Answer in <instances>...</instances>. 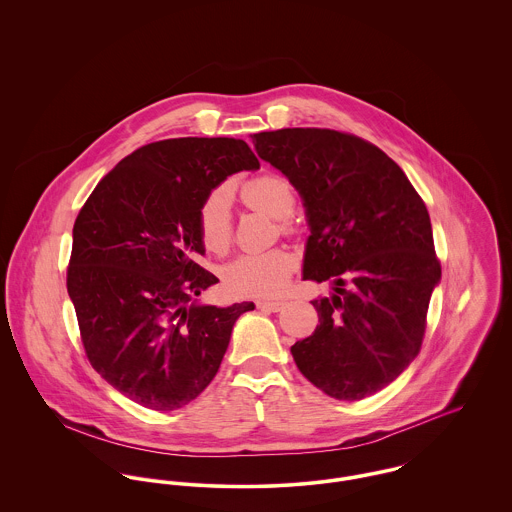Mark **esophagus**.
<instances>
[{
	"label": "esophagus",
	"instance_id": "1",
	"mask_svg": "<svg viewBox=\"0 0 512 512\" xmlns=\"http://www.w3.org/2000/svg\"><path fill=\"white\" fill-rule=\"evenodd\" d=\"M257 306L265 312H279L283 310L284 302L283 300H259Z\"/></svg>",
	"mask_w": 512,
	"mask_h": 512
}]
</instances>
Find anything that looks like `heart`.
Listing matches in <instances>:
<instances>
[{
    "label": "heart",
    "instance_id": "heart-1",
    "mask_svg": "<svg viewBox=\"0 0 512 512\" xmlns=\"http://www.w3.org/2000/svg\"><path fill=\"white\" fill-rule=\"evenodd\" d=\"M239 196L245 206L273 220L283 222L294 212V188L279 174H261L241 184ZM198 231L204 247L212 253H226L233 239L228 192L218 188L210 192L198 210ZM294 269V257L286 249L261 255H241L224 269V284L237 296H269L283 288Z\"/></svg>",
    "mask_w": 512,
    "mask_h": 512
}]
</instances>
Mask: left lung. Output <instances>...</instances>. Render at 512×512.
Listing matches in <instances>:
<instances>
[{
    "instance_id": "left-lung-1",
    "label": "left lung",
    "mask_w": 512,
    "mask_h": 512,
    "mask_svg": "<svg viewBox=\"0 0 512 512\" xmlns=\"http://www.w3.org/2000/svg\"><path fill=\"white\" fill-rule=\"evenodd\" d=\"M251 139L304 200V279L336 290L312 300L320 324L290 347L296 367L328 397H369L397 379L424 340L442 277L426 204L397 163L357 135L292 127Z\"/></svg>"
}]
</instances>
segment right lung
<instances>
[{
    "label": "right lung",
    "mask_w": 512,
    "mask_h": 512,
    "mask_svg": "<svg viewBox=\"0 0 512 512\" xmlns=\"http://www.w3.org/2000/svg\"><path fill=\"white\" fill-rule=\"evenodd\" d=\"M259 169L241 139L178 137L139 147L108 172L72 229L66 288L90 365L121 395L176 410L216 377L235 320L255 308L204 306L218 277L204 255L198 210L239 171Z\"/></svg>",
    "instance_id": "add662e5"
}]
</instances>
